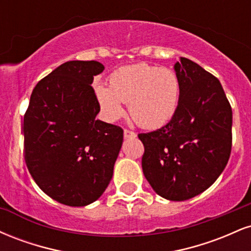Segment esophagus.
I'll list each match as a JSON object with an SVG mask.
<instances>
[{
  "instance_id": "1",
  "label": "esophagus",
  "mask_w": 251,
  "mask_h": 251,
  "mask_svg": "<svg viewBox=\"0 0 251 251\" xmlns=\"http://www.w3.org/2000/svg\"><path fill=\"white\" fill-rule=\"evenodd\" d=\"M137 137V134L134 133V132H132V131H129V129H124V138H125V139H129V138H135Z\"/></svg>"
}]
</instances>
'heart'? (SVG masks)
Here are the masks:
<instances>
[{"instance_id":"obj_1","label":"heart","mask_w":251,"mask_h":251,"mask_svg":"<svg viewBox=\"0 0 251 251\" xmlns=\"http://www.w3.org/2000/svg\"><path fill=\"white\" fill-rule=\"evenodd\" d=\"M94 92L103 116L116 122L128 102L132 119L144 128H157L171 120L179 101V81L172 71L149 63L118 70L109 77V87L101 83Z\"/></svg>"}]
</instances>
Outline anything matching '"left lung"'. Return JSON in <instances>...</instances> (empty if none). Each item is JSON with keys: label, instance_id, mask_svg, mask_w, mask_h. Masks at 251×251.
Segmentation results:
<instances>
[{"label": "left lung", "instance_id": "8db88e82", "mask_svg": "<svg viewBox=\"0 0 251 251\" xmlns=\"http://www.w3.org/2000/svg\"><path fill=\"white\" fill-rule=\"evenodd\" d=\"M179 101L163 127L138 134L145 148L142 166L158 195L186 201L210 188L231 152L232 111L220 80L180 57L175 63Z\"/></svg>", "mask_w": 251, "mask_h": 251}]
</instances>
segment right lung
I'll return each instance as SVG.
<instances>
[{"label":"right lung","instance_id":"right-lung-1","mask_svg":"<svg viewBox=\"0 0 251 251\" xmlns=\"http://www.w3.org/2000/svg\"><path fill=\"white\" fill-rule=\"evenodd\" d=\"M98 61H68L37 82L24 118L25 159L54 201L85 206L103 194L123 145L122 127L96 117Z\"/></svg>","mask_w":251,"mask_h":251}]
</instances>
